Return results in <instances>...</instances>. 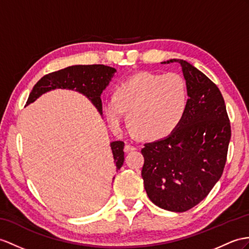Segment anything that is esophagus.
Listing matches in <instances>:
<instances>
[{
  "instance_id": "1",
  "label": "esophagus",
  "mask_w": 249,
  "mask_h": 249,
  "mask_svg": "<svg viewBox=\"0 0 249 249\" xmlns=\"http://www.w3.org/2000/svg\"><path fill=\"white\" fill-rule=\"evenodd\" d=\"M134 150H136L134 145H131V144H125L124 145V152H130V151H134Z\"/></svg>"
}]
</instances>
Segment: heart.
Returning a JSON list of instances; mask_svg holds the SVG:
<instances>
[{"mask_svg": "<svg viewBox=\"0 0 249 249\" xmlns=\"http://www.w3.org/2000/svg\"><path fill=\"white\" fill-rule=\"evenodd\" d=\"M187 106L183 77L175 72L142 71L118 84L114 96L106 99L104 113L112 128L118 129L126 112L132 130L144 139L156 141L177 130Z\"/></svg>", "mask_w": 249, "mask_h": 249, "instance_id": "b5f03b06", "label": "heart"}]
</instances>
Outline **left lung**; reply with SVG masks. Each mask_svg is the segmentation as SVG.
<instances>
[{
  "instance_id": "1",
  "label": "left lung",
  "mask_w": 249,
  "mask_h": 249,
  "mask_svg": "<svg viewBox=\"0 0 249 249\" xmlns=\"http://www.w3.org/2000/svg\"><path fill=\"white\" fill-rule=\"evenodd\" d=\"M170 62H178L183 69L189 96L187 110L168 137L144 143L142 178L152 203L184 212L203 201L222 177L231 128L215 83L184 60Z\"/></svg>"
}]
</instances>
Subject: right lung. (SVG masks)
<instances>
[{"instance_id":"right-lung-1","label":"right lung","mask_w":249,"mask_h":249,"mask_svg":"<svg viewBox=\"0 0 249 249\" xmlns=\"http://www.w3.org/2000/svg\"><path fill=\"white\" fill-rule=\"evenodd\" d=\"M116 70L104 64L93 65H72L69 68L53 71L42 77L35 84L26 101V106L32 104L39 96L53 89H70L86 95L93 102L100 113L102 105L100 96L102 90L110 82ZM124 142H113L111 149L116 162V170H119L124 160Z\"/></svg>"}]
</instances>
